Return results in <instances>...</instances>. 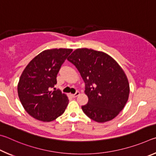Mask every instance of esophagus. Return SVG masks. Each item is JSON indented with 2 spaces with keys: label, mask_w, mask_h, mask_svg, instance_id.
<instances>
[{
  "label": "esophagus",
  "mask_w": 156,
  "mask_h": 156,
  "mask_svg": "<svg viewBox=\"0 0 156 156\" xmlns=\"http://www.w3.org/2000/svg\"><path fill=\"white\" fill-rule=\"evenodd\" d=\"M80 92H75V94H71V96H72L73 98H75V97H77V96H79V95H80Z\"/></svg>",
  "instance_id": "1"
}]
</instances>
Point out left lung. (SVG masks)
Here are the masks:
<instances>
[{
	"label": "left lung",
	"instance_id": "8db88e82",
	"mask_svg": "<svg viewBox=\"0 0 156 156\" xmlns=\"http://www.w3.org/2000/svg\"><path fill=\"white\" fill-rule=\"evenodd\" d=\"M85 83L88 102L81 109L98 122L110 121L124 108L129 85L124 71L112 57L101 51L78 48L68 57Z\"/></svg>",
	"mask_w": 156,
	"mask_h": 156
}]
</instances>
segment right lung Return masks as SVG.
<instances>
[{"mask_svg":"<svg viewBox=\"0 0 156 156\" xmlns=\"http://www.w3.org/2000/svg\"><path fill=\"white\" fill-rule=\"evenodd\" d=\"M68 48L42 51L33 59L22 73L18 85L19 99L29 115L41 121H52L64 112L67 96L59 89L50 91L57 83V75L68 56Z\"/></svg>","mask_w":156,"mask_h":156,"instance_id":"1","label":"right lung"}]
</instances>
